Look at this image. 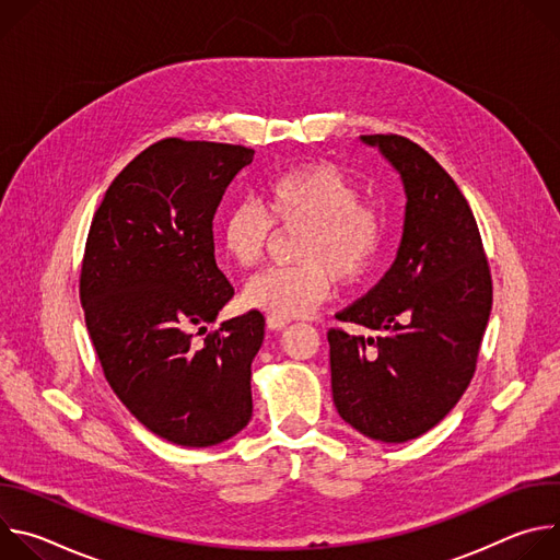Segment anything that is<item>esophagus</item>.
I'll use <instances>...</instances> for the list:
<instances>
[{
  "label": "esophagus",
  "instance_id": "1",
  "mask_svg": "<svg viewBox=\"0 0 560 560\" xmlns=\"http://www.w3.org/2000/svg\"><path fill=\"white\" fill-rule=\"evenodd\" d=\"M288 326H290V318H283V316H277V314H268V328L283 330Z\"/></svg>",
  "mask_w": 560,
  "mask_h": 560
}]
</instances>
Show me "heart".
<instances>
[{
	"mask_svg": "<svg viewBox=\"0 0 560 560\" xmlns=\"http://www.w3.org/2000/svg\"><path fill=\"white\" fill-rule=\"evenodd\" d=\"M277 230H299L288 268L253 277L244 299L250 307L283 318L305 316L322 305L335 281L361 283L385 244L383 210L361 197L357 182L330 162L303 164L270 177L259 206L238 201L221 221V244L236 266H257Z\"/></svg>",
	"mask_w": 560,
	"mask_h": 560,
	"instance_id": "obj_1",
	"label": "heart"
}]
</instances>
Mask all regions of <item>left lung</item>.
<instances>
[{
  "instance_id": "obj_1",
  "label": "left lung",
  "mask_w": 560,
  "mask_h": 560,
  "mask_svg": "<svg viewBox=\"0 0 560 560\" xmlns=\"http://www.w3.org/2000/svg\"><path fill=\"white\" fill-rule=\"evenodd\" d=\"M398 171L406 223L385 277L337 314L365 335L328 332L332 396L346 423L383 443L432 430L463 396L492 310V275L454 179L401 135H363Z\"/></svg>"
}]
</instances>
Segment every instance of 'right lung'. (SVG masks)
I'll list each match as a JSON object with an SVG mask.
<instances>
[{"instance_id":"1","label":"right lung","mask_w":560,"mask_h":560,"mask_svg":"<svg viewBox=\"0 0 560 560\" xmlns=\"http://www.w3.org/2000/svg\"><path fill=\"white\" fill-rule=\"evenodd\" d=\"M253 156L246 145L156 141L115 177L89 230L79 299L104 376L141 425L175 445H217L253 417L264 314L208 332L234 294L214 261L212 219Z\"/></svg>"}]
</instances>
